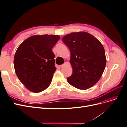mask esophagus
<instances>
[{
	"label": "esophagus",
	"mask_w": 127,
	"mask_h": 127,
	"mask_svg": "<svg viewBox=\"0 0 127 127\" xmlns=\"http://www.w3.org/2000/svg\"><path fill=\"white\" fill-rule=\"evenodd\" d=\"M64 64H61V65H60V66H59L60 68H63V67H64Z\"/></svg>",
	"instance_id": "1"
}]
</instances>
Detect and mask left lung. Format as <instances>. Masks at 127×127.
Instances as JSON below:
<instances>
[{"instance_id": "8db88e82", "label": "left lung", "mask_w": 127, "mask_h": 127, "mask_svg": "<svg viewBox=\"0 0 127 127\" xmlns=\"http://www.w3.org/2000/svg\"><path fill=\"white\" fill-rule=\"evenodd\" d=\"M69 49L72 75L69 84L79 90L88 89L96 83L106 65L104 49L96 38L85 32L71 33L63 37Z\"/></svg>"}]
</instances>
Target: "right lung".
<instances>
[{
	"label": "right lung",
	"mask_w": 127,
	"mask_h": 127,
	"mask_svg": "<svg viewBox=\"0 0 127 127\" xmlns=\"http://www.w3.org/2000/svg\"><path fill=\"white\" fill-rule=\"evenodd\" d=\"M59 35H34L26 39L15 53L14 66L18 79L26 88L39 93L47 88L56 70L52 49Z\"/></svg>",
	"instance_id": "add662e5"
}]
</instances>
